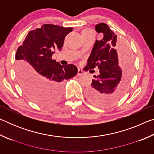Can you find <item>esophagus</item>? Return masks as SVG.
<instances>
[{
  "mask_svg": "<svg viewBox=\"0 0 154 154\" xmlns=\"http://www.w3.org/2000/svg\"><path fill=\"white\" fill-rule=\"evenodd\" d=\"M83 74V71L82 69H78V72H77V76H82V75Z\"/></svg>",
  "mask_w": 154,
  "mask_h": 154,
  "instance_id": "esophagus-1",
  "label": "esophagus"
}]
</instances>
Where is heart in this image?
Here are the masks:
<instances>
[{"label":"heart","instance_id":"b5f03b06","mask_svg":"<svg viewBox=\"0 0 154 154\" xmlns=\"http://www.w3.org/2000/svg\"><path fill=\"white\" fill-rule=\"evenodd\" d=\"M90 33H94V31L92 30L89 29V28H87V29H84V30H82V35L83 36L84 35H88V34H90Z\"/></svg>","mask_w":154,"mask_h":154}]
</instances>
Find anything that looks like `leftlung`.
Wrapping results in <instances>:
<instances>
[{
    "instance_id": "left-lung-1",
    "label": "left lung",
    "mask_w": 154,
    "mask_h": 154,
    "mask_svg": "<svg viewBox=\"0 0 154 154\" xmlns=\"http://www.w3.org/2000/svg\"><path fill=\"white\" fill-rule=\"evenodd\" d=\"M95 29L98 33L103 34V38L100 41H96L86 66L83 69L88 71L98 67L100 74L94 76L86 94L88 100L94 105L107 107L118 102L126 90L133 72V64L131 54L125 47L121 48L125 51L120 50L124 52V55L120 62L116 49L117 35L108 25L100 23L96 25Z\"/></svg>"
}]
</instances>
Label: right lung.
<instances>
[{"instance_id": "right-lung-1", "label": "right lung", "mask_w": 154, "mask_h": 154, "mask_svg": "<svg viewBox=\"0 0 154 154\" xmlns=\"http://www.w3.org/2000/svg\"><path fill=\"white\" fill-rule=\"evenodd\" d=\"M72 28L44 24L30 30L17 48L16 72L24 92L31 100L48 105L59 99L62 83L75 77L77 68L63 66L51 58L56 49H61L66 36Z\"/></svg>"}]
</instances>
